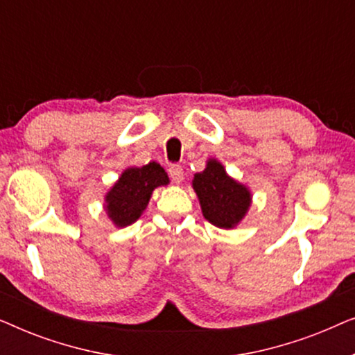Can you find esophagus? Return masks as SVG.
Masks as SVG:
<instances>
[{"instance_id": "obj_1", "label": "esophagus", "mask_w": 355, "mask_h": 355, "mask_svg": "<svg viewBox=\"0 0 355 355\" xmlns=\"http://www.w3.org/2000/svg\"><path fill=\"white\" fill-rule=\"evenodd\" d=\"M168 173H169V178H171L173 182L181 184L184 181V171L179 164H173V166H169Z\"/></svg>"}]
</instances>
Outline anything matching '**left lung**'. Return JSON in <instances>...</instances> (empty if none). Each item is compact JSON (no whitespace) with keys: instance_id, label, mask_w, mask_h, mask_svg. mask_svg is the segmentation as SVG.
I'll list each match as a JSON object with an SVG mask.
<instances>
[{"instance_id":"obj_1","label":"left lung","mask_w":355,"mask_h":355,"mask_svg":"<svg viewBox=\"0 0 355 355\" xmlns=\"http://www.w3.org/2000/svg\"><path fill=\"white\" fill-rule=\"evenodd\" d=\"M192 187L200 200L205 220L216 227L232 230L249 211L250 191L227 176L225 166L215 158L208 159L207 168L193 176Z\"/></svg>"}]
</instances>
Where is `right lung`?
I'll return each instance as SVG.
<instances>
[{"mask_svg": "<svg viewBox=\"0 0 355 355\" xmlns=\"http://www.w3.org/2000/svg\"><path fill=\"white\" fill-rule=\"evenodd\" d=\"M169 178L158 163L142 168L124 169L114 186L105 196V210L114 226L132 225L148 205L152 192L159 186H168Z\"/></svg>", "mask_w": 355, "mask_h": 355, "instance_id": "1", "label": "right lung"}]
</instances>
